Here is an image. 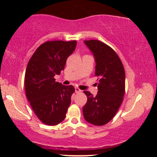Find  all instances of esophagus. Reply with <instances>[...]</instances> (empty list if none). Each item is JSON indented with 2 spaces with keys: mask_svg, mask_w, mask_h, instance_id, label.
<instances>
[{
  "mask_svg": "<svg viewBox=\"0 0 157 157\" xmlns=\"http://www.w3.org/2000/svg\"><path fill=\"white\" fill-rule=\"evenodd\" d=\"M81 91H82V90H80L79 88L77 87H75V92L76 93H80Z\"/></svg>",
  "mask_w": 157,
  "mask_h": 157,
  "instance_id": "1",
  "label": "esophagus"
}]
</instances>
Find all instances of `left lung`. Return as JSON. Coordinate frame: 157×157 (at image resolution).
<instances>
[{
    "instance_id": "1",
    "label": "left lung",
    "mask_w": 157,
    "mask_h": 157,
    "mask_svg": "<svg viewBox=\"0 0 157 157\" xmlns=\"http://www.w3.org/2000/svg\"><path fill=\"white\" fill-rule=\"evenodd\" d=\"M84 43L94 57L95 76L99 82L96 97L84 91L88 100L82 113L88 122L101 126L112 120L121 105L125 89V69L120 57L108 45L97 40Z\"/></svg>"
}]
</instances>
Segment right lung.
Instances as JSON below:
<instances>
[{
    "label": "right lung",
    "mask_w": 157,
    "mask_h": 157,
    "mask_svg": "<svg viewBox=\"0 0 157 157\" xmlns=\"http://www.w3.org/2000/svg\"><path fill=\"white\" fill-rule=\"evenodd\" d=\"M76 46V40L47 41L36 49L27 65L26 97L34 112L46 125H56L66 118L75 88L56 82L54 77L60 75Z\"/></svg>",
    "instance_id": "add662e5"
}]
</instances>
